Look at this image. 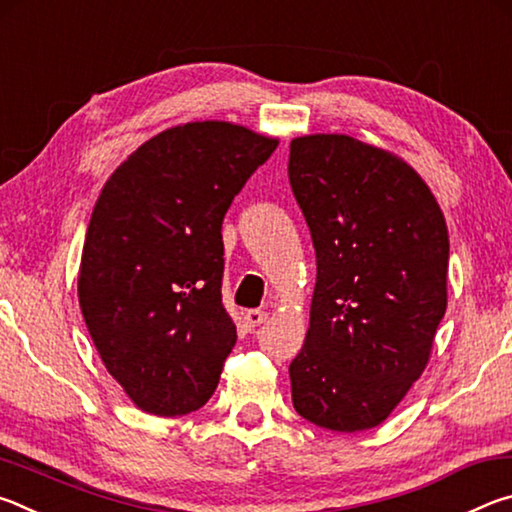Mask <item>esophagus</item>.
Instances as JSON below:
<instances>
[{
    "instance_id": "34e87169",
    "label": "esophagus",
    "mask_w": 512,
    "mask_h": 512,
    "mask_svg": "<svg viewBox=\"0 0 512 512\" xmlns=\"http://www.w3.org/2000/svg\"><path fill=\"white\" fill-rule=\"evenodd\" d=\"M266 318H268L266 311H262V309H248L246 314H244V323H246V327L255 329V327H259L262 323H266Z\"/></svg>"
}]
</instances>
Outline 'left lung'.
Here are the masks:
<instances>
[{
  "label": "left lung",
  "instance_id": "8db88e82",
  "mask_svg": "<svg viewBox=\"0 0 512 512\" xmlns=\"http://www.w3.org/2000/svg\"><path fill=\"white\" fill-rule=\"evenodd\" d=\"M289 180L316 248L293 406L323 429H372L422 377L445 316V214L409 162L350 135L293 137Z\"/></svg>",
  "mask_w": 512,
  "mask_h": 512
}]
</instances>
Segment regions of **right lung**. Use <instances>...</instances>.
Wrapping results in <instances>:
<instances>
[{
  "label": "right lung",
  "mask_w": 512,
  "mask_h": 512,
  "mask_svg": "<svg viewBox=\"0 0 512 512\" xmlns=\"http://www.w3.org/2000/svg\"><path fill=\"white\" fill-rule=\"evenodd\" d=\"M277 144L232 121H187L146 140L101 189L79 305L103 366L144 413L187 415L219 384L237 343L221 223Z\"/></svg>",
  "instance_id": "1"
}]
</instances>
